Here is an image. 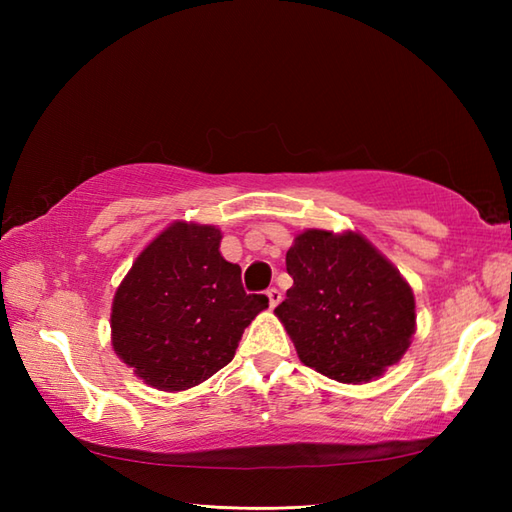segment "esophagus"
Returning <instances> with one entry per match:
<instances>
[{"mask_svg":"<svg viewBox=\"0 0 512 512\" xmlns=\"http://www.w3.org/2000/svg\"><path fill=\"white\" fill-rule=\"evenodd\" d=\"M266 297H268L270 308H277V306H279V301H281V292H279L277 288H270V290L266 292Z\"/></svg>","mask_w":512,"mask_h":512,"instance_id":"34e87169","label":"esophagus"}]
</instances>
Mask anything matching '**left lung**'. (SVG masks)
Segmentation results:
<instances>
[{
  "label": "left lung",
  "instance_id": "left-lung-1",
  "mask_svg": "<svg viewBox=\"0 0 512 512\" xmlns=\"http://www.w3.org/2000/svg\"><path fill=\"white\" fill-rule=\"evenodd\" d=\"M286 268L295 284L275 314L303 365L363 385L405 356L416 332V297L361 233L308 228L292 242Z\"/></svg>",
  "mask_w": 512,
  "mask_h": 512
}]
</instances>
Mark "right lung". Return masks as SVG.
<instances>
[{"mask_svg":"<svg viewBox=\"0 0 512 512\" xmlns=\"http://www.w3.org/2000/svg\"><path fill=\"white\" fill-rule=\"evenodd\" d=\"M222 231L178 220L140 250L112 301L116 356L145 385L187 391L233 361L244 330L268 308L246 295L242 268L220 253Z\"/></svg>","mask_w":512,"mask_h":512,"instance_id":"right-lung-1","label":"right lung"}]
</instances>
